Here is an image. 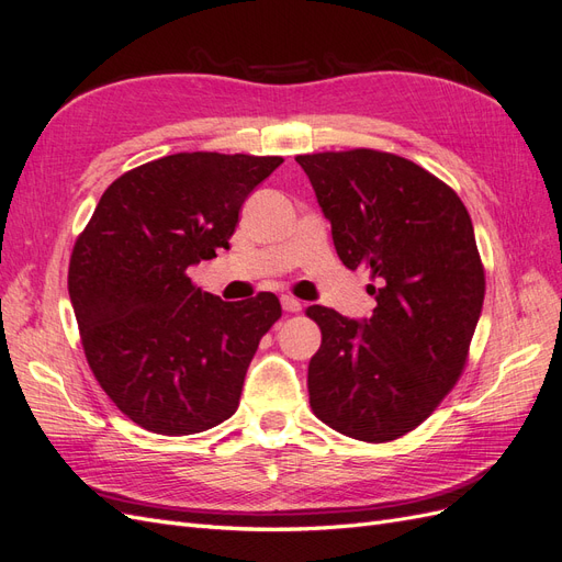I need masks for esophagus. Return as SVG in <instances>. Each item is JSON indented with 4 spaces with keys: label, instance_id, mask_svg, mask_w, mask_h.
Masks as SVG:
<instances>
[{
    "label": "esophagus",
    "instance_id": "34e87169",
    "mask_svg": "<svg viewBox=\"0 0 562 562\" xmlns=\"http://www.w3.org/2000/svg\"><path fill=\"white\" fill-rule=\"evenodd\" d=\"M281 304H283V312H291V314L302 312V302L297 297H293V295H283Z\"/></svg>",
    "mask_w": 562,
    "mask_h": 562
}]
</instances>
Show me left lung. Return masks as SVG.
<instances>
[{
	"label": "left lung",
	"mask_w": 562,
	"mask_h": 562,
	"mask_svg": "<svg viewBox=\"0 0 562 562\" xmlns=\"http://www.w3.org/2000/svg\"><path fill=\"white\" fill-rule=\"evenodd\" d=\"M333 244L368 269L378 307L368 321L314 307L321 347L310 405L330 429L386 443L427 419L467 366L485 271L469 211L452 187L380 149L300 155Z\"/></svg>",
	"instance_id": "left-lung-1"
}]
</instances>
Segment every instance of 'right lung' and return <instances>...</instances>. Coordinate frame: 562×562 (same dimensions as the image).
I'll list each match as a JSON object with an SVG mask.
<instances>
[{"label": "right lung", "instance_id": "add662e5", "mask_svg": "<svg viewBox=\"0 0 562 562\" xmlns=\"http://www.w3.org/2000/svg\"><path fill=\"white\" fill-rule=\"evenodd\" d=\"M281 157L180 151L116 178L77 236L67 291L95 380L138 427L190 436L239 407L274 293L223 302L187 269L229 248L246 196Z\"/></svg>", "mask_w": 562, "mask_h": 562}]
</instances>
